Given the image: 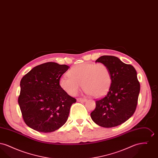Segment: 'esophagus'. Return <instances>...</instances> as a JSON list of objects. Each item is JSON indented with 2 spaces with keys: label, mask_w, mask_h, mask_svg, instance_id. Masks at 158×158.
Returning a JSON list of instances; mask_svg holds the SVG:
<instances>
[{
  "label": "esophagus",
  "mask_w": 158,
  "mask_h": 158,
  "mask_svg": "<svg viewBox=\"0 0 158 158\" xmlns=\"http://www.w3.org/2000/svg\"><path fill=\"white\" fill-rule=\"evenodd\" d=\"M86 101V99L85 98H77V101L78 102H85Z\"/></svg>",
  "instance_id": "obj_1"
}]
</instances>
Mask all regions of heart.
<instances>
[{"label":"heart","instance_id":"obj_1","mask_svg":"<svg viewBox=\"0 0 158 158\" xmlns=\"http://www.w3.org/2000/svg\"><path fill=\"white\" fill-rule=\"evenodd\" d=\"M60 79L61 88L71 96H75L82 84L85 92L95 97L104 95L109 89L112 78L110 70L103 63H82L76 64Z\"/></svg>","mask_w":158,"mask_h":158}]
</instances>
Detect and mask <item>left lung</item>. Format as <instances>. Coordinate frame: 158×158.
I'll list each match as a JSON object with an SVG mask.
<instances>
[{
    "label": "left lung",
    "instance_id": "obj_1",
    "mask_svg": "<svg viewBox=\"0 0 158 158\" xmlns=\"http://www.w3.org/2000/svg\"><path fill=\"white\" fill-rule=\"evenodd\" d=\"M104 64L111 73L112 82L104 98L96 101L92 120L103 127L118 126L135 112L140 92V83L135 68L112 56H102L95 61Z\"/></svg>",
    "mask_w": 158,
    "mask_h": 158
}]
</instances>
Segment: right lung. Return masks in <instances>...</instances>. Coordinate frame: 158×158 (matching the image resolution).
Segmentation results:
<instances>
[{"label":"right lung","instance_id":"add662e5","mask_svg":"<svg viewBox=\"0 0 158 158\" xmlns=\"http://www.w3.org/2000/svg\"><path fill=\"white\" fill-rule=\"evenodd\" d=\"M69 68L48 62L34 67L22 78L18 104L29 127L50 133L66 123L70 106L76 102L59 84L61 76Z\"/></svg>","mask_w":158,"mask_h":158}]
</instances>
